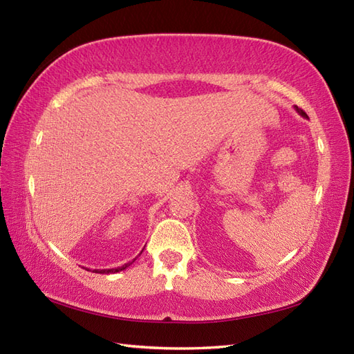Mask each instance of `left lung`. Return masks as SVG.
Masks as SVG:
<instances>
[{"label": "left lung", "mask_w": 354, "mask_h": 354, "mask_svg": "<svg viewBox=\"0 0 354 354\" xmlns=\"http://www.w3.org/2000/svg\"><path fill=\"white\" fill-rule=\"evenodd\" d=\"M295 109H296V112H297L299 115H301V116H304V118H308V115H306V113H305V112L302 111V109H299L297 106H295Z\"/></svg>", "instance_id": "obj_1"}]
</instances>
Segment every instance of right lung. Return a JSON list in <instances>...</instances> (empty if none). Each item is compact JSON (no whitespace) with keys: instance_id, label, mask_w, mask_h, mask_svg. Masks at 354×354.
<instances>
[{"instance_id":"obj_1","label":"right lung","mask_w":354,"mask_h":354,"mask_svg":"<svg viewBox=\"0 0 354 354\" xmlns=\"http://www.w3.org/2000/svg\"><path fill=\"white\" fill-rule=\"evenodd\" d=\"M136 260V259H134ZM133 260V261H134ZM133 261H129V263H125V265H122V266H118V268H113V269H94L95 272H100V274H116V272H121V270H124V269H127L129 268Z\"/></svg>"}]
</instances>
